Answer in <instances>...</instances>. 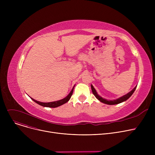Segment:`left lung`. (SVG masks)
Wrapping results in <instances>:
<instances>
[{
  "instance_id": "1",
  "label": "left lung",
  "mask_w": 155,
  "mask_h": 155,
  "mask_svg": "<svg viewBox=\"0 0 155 155\" xmlns=\"http://www.w3.org/2000/svg\"><path fill=\"white\" fill-rule=\"evenodd\" d=\"M136 87H137V86H136ZM136 87H135L131 92H129L128 94H127L126 95H124V96H123V97H120V98H119V99H116V100L107 101V100H106V99H103L102 97H101V96H99L98 94H97V92H96V91H95V89L94 87L91 85V88H92V93H93V94L95 95V97H96V98H97V99H98L99 101H100L101 102H103V103H104V104H108V105H115V104H120V103L123 102H124V101H126V100H127V99L129 98L130 97H131V96L133 95V94L134 93V92L135 90H136Z\"/></svg>"
}]
</instances>
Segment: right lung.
Wrapping results in <instances>:
<instances>
[{
    "mask_svg": "<svg viewBox=\"0 0 155 155\" xmlns=\"http://www.w3.org/2000/svg\"><path fill=\"white\" fill-rule=\"evenodd\" d=\"M75 87V86H74ZM74 87H73L71 91L70 92V93L65 97V98L61 99V100H60V101H55V102H39V101H37L35 99H33L32 98H31V99L35 101L36 103L38 104L39 105H41V106H43V107H52V108H55V107H59L60 106V105L67 103L71 98V97L72 95V94H73V89H74Z\"/></svg>",
    "mask_w": 155,
    "mask_h": 155,
    "instance_id": "obj_1",
    "label": "right lung"
}]
</instances>
